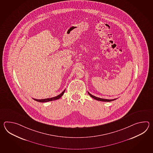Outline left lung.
Segmentation results:
<instances>
[{
    "label": "left lung",
    "mask_w": 153,
    "mask_h": 153,
    "mask_svg": "<svg viewBox=\"0 0 153 153\" xmlns=\"http://www.w3.org/2000/svg\"><path fill=\"white\" fill-rule=\"evenodd\" d=\"M88 94H89V95L91 96V97L93 98H94V99L96 100H97V101H103V102H111V101H114V100H117V99H113V100H107V99H103V98H101L97 97H96V96H93V95H92L91 94H90L88 92Z\"/></svg>",
    "instance_id": "obj_1"
}]
</instances>
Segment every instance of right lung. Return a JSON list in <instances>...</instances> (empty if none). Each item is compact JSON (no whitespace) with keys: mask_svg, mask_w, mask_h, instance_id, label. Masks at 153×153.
<instances>
[{"mask_svg":"<svg viewBox=\"0 0 153 153\" xmlns=\"http://www.w3.org/2000/svg\"><path fill=\"white\" fill-rule=\"evenodd\" d=\"M65 90L64 91L62 92V93H61V94H59V95H58V96L54 97L49 98H45V99H42V100H37V99H34V98H33V100H35V101H37V102H42V103H43V102H49V101L56 100H58V99L62 97V96H63V94H64V93H65Z\"/></svg>","mask_w":153,"mask_h":153,"instance_id":"right-lung-1","label":"right lung"}]
</instances>
